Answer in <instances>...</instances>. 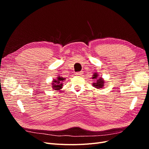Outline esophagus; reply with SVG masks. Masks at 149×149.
<instances>
[{"label":"esophagus","mask_w":149,"mask_h":149,"mask_svg":"<svg viewBox=\"0 0 149 149\" xmlns=\"http://www.w3.org/2000/svg\"><path fill=\"white\" fill-rule=\"evenodd\" d=\"M82 72H78V73H76L75 75L76 76H81L82 75Z\"/></svg>","instance_id":"34e87169"}]
</instances>
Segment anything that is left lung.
Listing matches in <instances>:
<instances>
[{"mask_svg": "<svg viewBox=\"0 0 149 149\" xmlns=\"http://www.w3.org/2000/svg\"><path fill=\"white\" fill-rule=\"evenodd\" d=\"M92 79H94V82L92 83L93 86L97 89L103 88L105 86V80L102 77H99V74L95 72L92 76Z\"/></svg>", "mask_w": 149, "mask_h": 149, "instance_id": "1", "label": "left lung"}]
</instances>
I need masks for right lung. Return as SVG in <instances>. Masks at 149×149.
Listing matches in <instances>:
<instances>
[{
    "label": "right lung",
    "instance_id": "obj_1",
    "mask_svg": "<svg viewBox=\"0 0 149 149\" xmlns=\"http://www.w3.org/2000/svg\"><path fill=\"white\" fill-rule=\"evenodd\" d=\"M66 78L62 77V76L58 75L55 79H53L52 82V87L55 91H60V89L63 88V86L64 81H65ZM56 92V91H55Z\"/></svg>",
    "mask_w": 149,
    "mask_h": 149
}]
</instances>
